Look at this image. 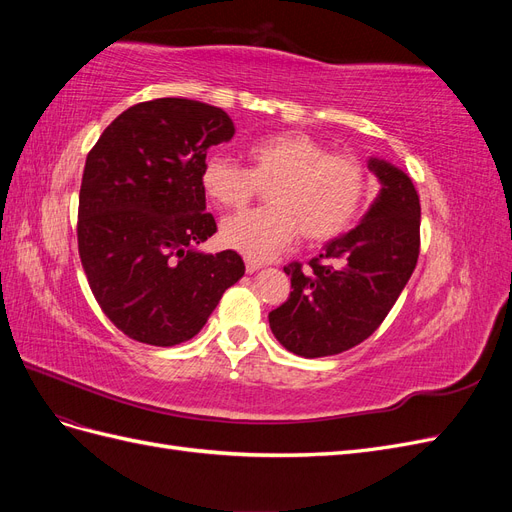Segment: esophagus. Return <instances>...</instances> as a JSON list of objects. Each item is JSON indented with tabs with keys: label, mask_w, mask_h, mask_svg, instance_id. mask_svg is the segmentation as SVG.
<instances>
[{
	"label": "esophagus",
	"mask_w": 512,
	"mask_h": 512,
	"mask_svg": "<svg viewBox=\"0 0 512 512\" xmlns=\"http://www.w3.org/2000/svg\"><path fill=\"white\" fill-rule=\"evenodd\" d=\"M260 267H262V262L252 260V258H245V271H247V273H254V271H258Z\"/></svg>",
	"instance_id": "esophagus-1"
}]
</instances>
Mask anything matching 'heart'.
I'll list each match as a JSON object with an SVG mask.
<instances>
[{
	"instance_id": "b5f03b06",
	"label": "heart",
	"mask_w": 512,
	"mask_h": 512,
	"mask_svg": "<svg viewBox=\"0 0 512 512\" xmlns=\"http://www.w3.org/2000/svg\"><path fill=\"white\" fill-rule=\"evenodd\" d=\"M250 166L220 156L205 160L200 185L213 205L243 209L271 185L269 207L239 213L222 226V241L254 260H265L303 237L320 245L342 237L361 215L367 173L359 158L299 130L260 136L245 147Z\"/></svg>"
}]
</instances>
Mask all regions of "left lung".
I'll return each instance as SVG.
<instances>
[{
  "label": "left lung",
  "mask_w": 512,
  "mask_h": 512,
  "mask_svg": "<svg viewBox=\"0 0 512 512\" xmlns=\"http://www.w3.org/2000/svg\"><path fill=\"white\" fill-rule=\"evenodd\" d=\"M380 194L363 222L303 267L290 262V297L269 314L286 350L316 359L374 333L408 284L421 252V203L404 170L369 160Z\"/></svg>",
  "instance_id": "left-lung-1"
}]
</instances>
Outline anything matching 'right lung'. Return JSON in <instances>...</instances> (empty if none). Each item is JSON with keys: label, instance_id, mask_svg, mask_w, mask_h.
I'll return each mask as SVG.
<instances>
[{"label": "right lung", "instance_id": "add662e5", "mask_svg": "<svg viewBox=\"0 0 512 512\" xmlns=\"http://www.w3.org/2000/svg\"><path fill=\"white\" fill-rule=\"evenodd\" d=\"M232 134L218 106L158 98L123 111L87 153L79 256L102 312L136 342H188L245 273L237 252L194 250L218 230L200 170Z\"/></svg>", "mask_w": 512, "mask_h": 512}]
</instances>
